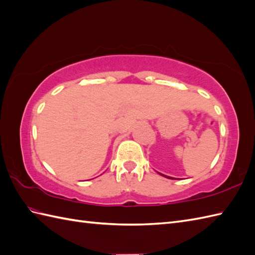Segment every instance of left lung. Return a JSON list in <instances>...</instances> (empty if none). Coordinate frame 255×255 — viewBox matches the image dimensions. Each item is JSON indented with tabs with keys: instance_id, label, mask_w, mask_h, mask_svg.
Masks as SVG:
<instances>
[{
	"instance_id": "obj_1",
	"label": "left lung",
	"mask_w": 255,
	"mask_h": 255,
	"mask_svg": "<svg viewBox=\"0 0 255 255\" xmlns=\"http://www.w3.org/2000/svg\"><path fill=\"white\" fill-rule=\"evenodd\" d=\"M160 174H161V173H160ZM161 175H163V174H161ZM166 177H169V178H172V177H170V176H166ZM172 180H174V178H172Z\"/></svg>"
}]
</instances>
